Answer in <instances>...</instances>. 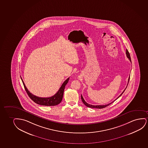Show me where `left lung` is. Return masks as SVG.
Listing matches in <instances>:
<instances>
[{
	"mask_svg": "<svg viewBox=\"0 0 148 148\" xmlns=\"http://www.w3.org/2000/svg\"><path fill=\"white\" fill-rule=\"evenodd\" d=\"M126 55H127V58L129 59L130 60V62H131V56H130V54L129 53V51H127V49L126 50ZM131 63H132V62H131ZM130 77L129 78V79H128V83H127V84H129V82L130 80ZM127 87H126V88H127ZM126 88L125 89V90H123V92H122V94H121L119 97H118L117 98H116V99H114V101H112V103H108V104H107V105H97V106H95V105H90V104H88V103H86V101H84V99L82 97V95H81V99H82V103H84V105L86 106V107H89V108H97V109H103V108H105L106 107H108V106L109 105H110L111 103H112L113 102H114L116 99H118L119 97H120L121 95H122V94H123V92H125V90Z\"/></svg>",
	"mask_w": 148,
	"mask_h": 148,
	"instance_id": "1",
	"label": "left lung"
}]
</instances>
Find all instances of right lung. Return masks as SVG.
<instances>
[{
    "label": "right lung",
    "mask_w": 148,
    "mask_h": 148,
    "mask_svg": "<svg viewBox=\"0 0 148 148\" xmlns=\"http://www.w3.org/2000/svg\"><path fill=\"white\" fill-rule=\"evenodd\" d=\"M69 77L66 79V81L64 82V83L62 84V86L60 88L58 92H56L54 95L51 97H36L29 92V90L26 88L25 83L23 81V79L21 77V81L23 82V84L25 87V90H26L27 94L28 95L29 97L34 102L38 105L45 106H54L58 105L62 101L64 95V90L65 88L66 84L69 82Z\"/></svg>",
    "instance_id": "add662e5"
}]
</instances>
